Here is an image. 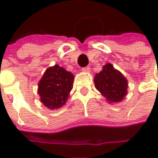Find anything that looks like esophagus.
<instances>
[{"label": "esophagus", "instance_id": "1", "mask_svg": "<svg viewBox=\"0 0 158 158\" xmlns=\"http://www.w3.org/2000/svg\"><path fill=\"white\" fill-rule=\"evenodd\" d=\"M90 70H91V69H90V67H89V66L84 67V68L82 69V71L84 72V73H89V72H90Z\"/></svg>", "mask_w": 158, "mask_h": 158}]
</instances>
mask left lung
Returning <instances> with one entry per match:
<instances>
[{
    "instance_id": "obj_1",
    "label": "left lung",
    "mask_w": 158,
    "mask_h": 158,
    "mask_svg": "<svg viewBox=\"0 0 158 158\" xmlns=\"http://www.w3.org/2000/svg\"><path fill=\"white\" fill-rule=\"evenodd\" d=\"M94 80L95 88L109 103L120 102L127 95V79L110 63L102 67Z\"/></svg>"
}]
</instances>
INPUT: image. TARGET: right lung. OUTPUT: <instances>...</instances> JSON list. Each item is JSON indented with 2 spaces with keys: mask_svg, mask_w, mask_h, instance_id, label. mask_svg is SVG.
I'll use <instances>...</instances> for the list:
<instances>
[{
  "mask_svg": "<svg viewBox=\"0 0 158 158\" xmlns=\"http://www.w3.org/2000/svg\"><path fill=\"white\" fill-rule=\"evenodd\" d=\"M74 79L71 72L58 64L48 68L38 82L41 102L50 110L62 107L69 98Z\"/></svg>",
  "mask_w": 158,
  "mask_h": 158,
  "instance_id": "obj_1",
  "label": "right lung"
}]
</instances>
